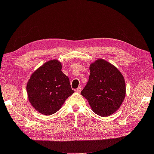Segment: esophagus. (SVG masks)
Returning a JSON list of instances; mask_svg holds the SVG:
<instances>
[{"mask_svg": "<svg viewBox=\"0 0 154 154\" xmlns=\"http://www.w3.org/2000/svg\"><path fill=\"white\" fill-rule=\"evenodd\" d=\"M81 91H82V86H81V85H80V86H79V87H78L77 89H76V92L80 93V92H81Z\"/></svg>", "mask_w": 154, "mask_h": 154, "instance_id": "esophagus-1", "label": "esophagus"}]
</instances>
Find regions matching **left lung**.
<instances>
[{
	"instance_id": "8db88e82",
	"label": "left lung",
	"mask_w": 154,
	"mask_h": 154,
	"mask_svg": "<svg viewBox=\"0 0 154 154\" xmlns=\"http://www.w3.org/2000/svg\"><path fill=\"white\" fill-rule=\"evenodd\" d=\"M89 69L88 82L81 94L95 114L109 116L118 110L125 97L124 77L118 68L103 59L95 60Z\"/></svg>"
}]
</instances>
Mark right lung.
<instances>
[{
	"instance_id": "obj_1",
	"label": "right lung",
	"mask_w": 154,
	"mask_h": 154,
	"mask_svg": "<svg viewBox=\"0 0 154 154\" xmlns=\"http://www.w3.org/2000/svg\"><path fill=\"white\" fill-rule=\"evenodd\" d=\"M58 60H49L32 72L27 82L29 101L40 114L49 116L56 113L74 92Z\"/></svg>"
}]
</instances>
